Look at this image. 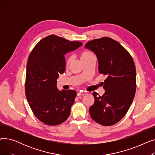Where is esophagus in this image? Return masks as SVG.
<instances>
[{"label": "esophagus", "instance_id": "esophagus-1", "mask_svg": "<svg viewBox=\"0 0 155 155\" xmlns=\"http://www.w3.org/2000/svg\"><path fill=\"white\" fill-rule=\"evenodd\" d=\"M78 94H79L80 95L83 96V95H85L87 94V92L85 91H80L78 92Z\"/></svg>", "mask_w": 155, "mask_h": 155}]
</instances>
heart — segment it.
Masks as SVG:
<instances>
[{
  "mask_svg": "<svg viewBox=\"0 0 155 155\" xmlns=\"http://www.w3.org/2000/svg\"><path fill=\"white\" fill-rule=\"evenodd\" d=\"M92 56H94V54L91 51H84L83 52L81 53L80 57V60L83 61V60H86L87 58H89V57H91ZM72 60H73L72 56H68L67 58V60H66V65H67V66H68V65H70V64L72 62Z\"/></svg>",
  "mask_w": 155,
  "mask_h": 155,
  "instance_id": "1",
  "label": "heart"
}]
</instances>
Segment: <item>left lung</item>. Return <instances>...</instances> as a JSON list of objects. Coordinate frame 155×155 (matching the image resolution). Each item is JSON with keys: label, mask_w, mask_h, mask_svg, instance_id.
Wrapping results in <instances>:
<instances>
[{"label": "left lung", "mask_w": 155, "mask_h": 155, "mask_svg": "<svg viewBox=\"0 0 155 155\" xmlns=\"http://www.w3.org/2000/svg\"><path fill=\"white\" fill-rule=\"evenodd\" d=\"M99 61V72L106 75L101 96L93 92L94 103L89 108L92 119L101 125L115 124L126 114L136 90V71L131 55L116 40L109 37L95 39L85 44Z\"/></svg>", "instance_id": "8db88e82"}]
</instances>
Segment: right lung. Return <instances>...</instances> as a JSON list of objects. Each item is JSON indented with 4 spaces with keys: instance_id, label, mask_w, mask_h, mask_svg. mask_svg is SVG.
Instances as JSON below:
<instances>
[{
    "instance_id": "right-lung-1",
    "label": "right lung",
    "mask_w": 155,
    "mask_h": 155,
    "mask_svg": "<svg viewBox=\"0 0 155 155\" xmlns=\"http://www.w3.org/2000/svg\"><path fill=\"white\" fill-rule=\"evenodd\" d=\"M82 45L80 41L51 35L39 41L29 56L26 97L35 116L45 124L58 125L70 116L77 92L60 91L56 87L57 78L65 71L64 54Z\"/></svg>"
}]
</instances>
